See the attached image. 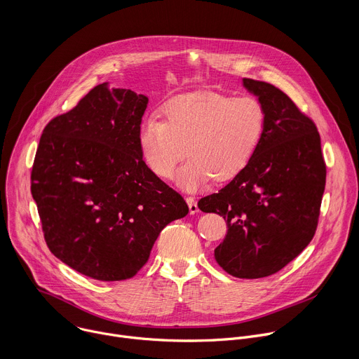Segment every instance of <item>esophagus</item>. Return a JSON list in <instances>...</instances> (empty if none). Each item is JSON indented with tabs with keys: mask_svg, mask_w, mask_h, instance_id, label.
Returning a JSON list of instances; mask_svg holds the SVG:
<instances>
[{
	"mask_svg": "<svg viewBox=\"0 0 359 359\" xmlns=\"http://www.w3.org/2000/svg\"><path fill=\"white\" fill-rule=\"evenodd\" d=\"M186 201H187V204H189V212H190V215H194V213H197V212H198L197 201H196V198H194V197L187 196V197H186Z\"/></svg>",
	"mask_w": 359,
	"mask_h": 359,
	"instance_id": "obj_1",
	"label": "esophagus"
}]
</instances>
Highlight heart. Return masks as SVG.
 Segmentation results:
<instances>
[{
  "instance_id": "heart-1",
  "label": "heart",
  "mask_w": 359,
  "mask_h": 359,
  "mask_svg": "<svg viewBox=\"0 0 359 359\" xmlns=\"http://www.w3.org/2000/svg\"><path fill=\"white\" fill-rule=\"evenodd\" d=\"M161 121L149 116L137 133L140 156L161 179L173 176L177 163L190 159L179 172V184L196 190L212 177L217 183L241 175L257 151L266 109L257 97L200 90L169 99Z\"/></svg>"
}]
</instances>
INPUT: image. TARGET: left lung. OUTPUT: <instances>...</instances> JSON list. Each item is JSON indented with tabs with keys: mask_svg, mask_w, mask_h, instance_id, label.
<instances>
[{
	"mask_svg": "<svg viewBox=\"0 0 359 359\" xmlns=\"http://www.w3.org/2000/svg\"><path fill=\"white\" fill-rule=\"evenodd\" d=\"M266 109L262 143L245 170L201 197L204 213L227 220L219 266L237 278L276 274L310 244L320 217L327 166L314 121L277 86L243 78Z\"/></svg>",
	"mask_w": 359,
	"mask_h": 359,
	"instance_id": "obj_1",
	"label": "left lung"
}]
</instances>
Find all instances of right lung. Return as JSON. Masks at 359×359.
Returning a JSON list of instances; mask_svg holds the SVG:
<instances>
[{"label": "right lung", "instance_id": "right-lung-1", "mask_svg": "<svg viewBox=\"0 0 359 359\" xmlns=\"http://www.w3.org/2000/svg\"><path fill=\"white\" fill-rule=\"evenodd\" d=\"M147 97L102 83L43 128L31 172L48 248L100 281L136 276L153 244L189 213L144 165L137 133Z\"/></svg>", "mask_w": 359, "mask_h": 359}]
</instances>
